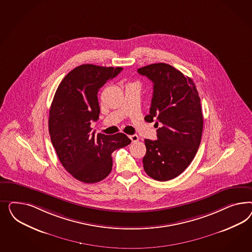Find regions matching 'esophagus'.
<instances>
[{
  "instance_id": "esophagus-1",
  "label": "esophagus",
  "mask_w": 252,
  "mask_h": 252,
  "mask_svg": "<svg viewBox=\"0 0 252 252\" xmlns=\"http://www.w3.org/2000/svg\"><path fill=\"white\" fill-rule=\"evenodd\" d=\"M129 138L132 142H137V140H138V137H137V135H130Z\"/></svg>"
}]
</instances>
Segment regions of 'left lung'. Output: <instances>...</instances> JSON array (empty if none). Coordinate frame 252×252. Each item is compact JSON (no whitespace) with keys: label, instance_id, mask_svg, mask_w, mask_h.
<instances>
[{"label":"left lung","instance_id":"obj_1","mask_svg":"<svg viewBox=\"0 0 252 252\" xmlns=\"http://www.w3.org/2000/svg\"><path fill=\"white\" fill-rule=\"evenodd\" d=\"M153 83L150 115L156 118L157 139H145L143 167L157 181L182 174L198 152L203 129L200 99L193 80L172 65L159 63L137 69Z\"/></svg>","mask_w":252,"mask_h":252}]
</instances>
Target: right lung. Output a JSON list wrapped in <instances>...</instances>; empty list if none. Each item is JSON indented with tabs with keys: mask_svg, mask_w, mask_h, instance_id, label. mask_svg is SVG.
<instances>
[{
	"mask_svg": "<svg viewBox=\"0 0 252 252\" xmlns=\"http://www.w3.org/2000/svg\"><path fill=\"white\" fill-rule=\"evenodd\" d=\"M122 67L82 64L70 71L58 86L50 109L49 132L63 166L83 183H97L112 171V153L131 143L123 133L92 132L99 119L98 92Z\"/></svg>",
	"mask_w": 252,
	"mask_h": 252,
	"instance_id": "1",
	"label": "right lung"
}]
</instances>
